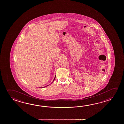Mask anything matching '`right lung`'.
<instances>
[{
	"label": "right lung",
	"mask_w": 124,
	"mask_h": 124,
	"mask_svg": "<svg viewBox=\"0 0 124 124\" xmlns=\"http://www.w3.org/2000/svg\"><path fill=\"white\" fill-rule=\"evenodd\" d=\"M55 78H56V76H55V78H54V80H55ZM47 86H48V85H47ZM46 87V86H45V87Z\"/></svg>",
	"instance_id": "1"
}]
</instances>
